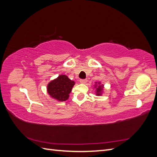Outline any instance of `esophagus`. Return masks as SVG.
Returning <instances> with one entry per match:
<instances>
[{
	"label": "esophagus",
	"mask_w": 157,
	"mask_h": 157,
	"mask_svg": "<svg viewBox=\"0 0 157 157\" xmlns=\"http://www.w3.org/2000/svg\"><path fill=\"white\" fill-rule=\"evenodd\" d=\"M86 82H87L86 79H80V82L82 83V84H85Z\"/></svg>",
	"instance_id": "1"
}]
</instances>
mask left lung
Returning a JSON list of instances; mask_svg holds the SVG:
<instances>
[{"label": "left lung", "mask_w": 157, "mask_h": 157, "mask_svg": "<svg viewBox=\"0 0 157 157\" xmlns=\"http://www.w3.org/2000/svg\"><path fill=\"white\" fill-rule=\"evenodd\" d=\"M94 88H96V96H101L103 90V86L104 85L101 84L100 82H95Z\"/></svg>", "instance_id": "left-lung-1"}]
</instances>
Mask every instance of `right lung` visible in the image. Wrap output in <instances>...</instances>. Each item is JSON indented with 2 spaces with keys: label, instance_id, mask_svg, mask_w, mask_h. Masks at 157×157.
Instances as JSON below:
<instances>
[{
  "label": "right lung",
  "instance_id": "add662e5",
  "mask_svg": "<svg viewBox=\"0 0 157 157\" xmlns=\"http://www.w3.org/2000/svg\"><path fill=\"white\" fill-rule=\"evenodd\" d=\"M75 81L68 78L67 75H61L51 80L47 86V92L51 98L59 101L67 100Z\"/></svg>",
  "mask_w": 157,
  "mask_h": 157
}]
</instances>
